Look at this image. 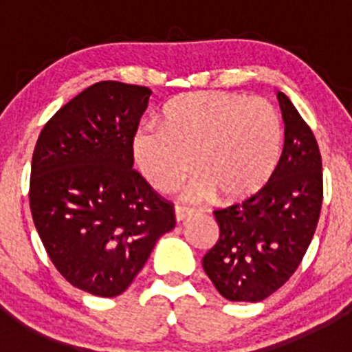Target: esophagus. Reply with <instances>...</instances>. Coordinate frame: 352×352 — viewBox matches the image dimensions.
I'll list each match as a JSON object with an SVG mask.
<instances>
[{
	"label": "esophagus",
	"mask_w": 352,
	"mask_h": 352,
	"mask_svg": "<svg viewBox=\"0 0 352 352\" xmlns=\"http://www.w3.org/2000/svg\"><path fill=\"white\" fill-rule=\"evenodd\" d=\"M194 212V209L190 208H186V206H175V219L177 223H182L184 219L189 218L190 214Z\"/></svg>",
	"instance_id": "34e87169"
}]
</instances>
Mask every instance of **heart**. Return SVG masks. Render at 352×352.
<instances>
[{
    "label": "heart",
    "instance_id": "heart-1",
    "mask_svg": "<svg viewBox=\"0 0 352 352\" xmlns=\"http://www.w3.org/2000/svg\"><path fill=\"white\" fill-rule=\"evenodd\" d=\"M281 143V120L267 100L197 91L170 102L162 126L138 131L134 158L156 189H173L194 166L199 173L184 190L186 201H206L219 194L223 201L235 202L267 184Z\"/></svg>",
    "mask_w": 352,
    "mask_h": 352
}]
</instances>
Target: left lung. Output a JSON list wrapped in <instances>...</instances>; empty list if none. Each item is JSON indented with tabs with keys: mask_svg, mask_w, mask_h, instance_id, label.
Segmentation results:
<instances>
[{
	"mask_svg": "<svg viewBox=\"0 0 352 352\" xmlns=\"http://www.w3.org/2000/svg\"><path fill=\"white\" fill-rule=\"evenodd\" d=\"M285 143L271 179L247 201L214 211L218 243L202 267L228 301L265 300L293 276L314 239L322 208V158L314 133L276 91Z\"/></svg>",
	"mask_w": 352,
	"mask_h": 352,
	"instance_id": "1",
	"label": "left lung"
}]
</instances>
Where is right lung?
I'll list each match as a JSON object with an SVG mask.
<instances>
[{
  "label": "right lung",
  "mask_w": 352,
  "mask_h": 352,
  "mask_svg": "<svg viewBox=\"0 0 352 352\" xmlns=\"http://www.w3.org/2000/svg\"><path fill=\"white\" fill-rule=\"evenodd\" d=\"M151 94L120 81L91 85L52 116L32 156L38 236L63 278L95 296L124 293L175 228L173 206L133 170Z\"/></svg>",
  "instance_id": "1"
}]
</instances>
